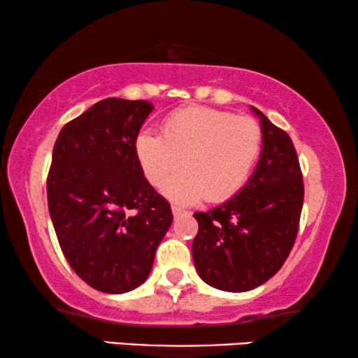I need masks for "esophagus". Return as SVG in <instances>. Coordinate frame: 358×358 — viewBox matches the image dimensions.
Here are the masks:
<instances>
[{"mask_svg":"<svg viewBox=\"0 0 358 358\" xmlns=\"http://www.w3.org/2000/svg\"><path fill=\"white\" fill-rule=\"evenodd\" d=\"M182 213H185L184 208L176 207V205H173V215H174V217H179V215H182Z\"/></svg>","mask_w":358,"mask_h":358,"instance_id":"1","label":"esophagus"}]
</instances>
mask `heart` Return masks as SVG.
Segmentation results:
<instances>
[{
  "mask_svg": "<svg viewBox=\"0 0 358 358\" xmlns=\"http://www.w3.org/2000/svg\"><path fill=\"white\" fill-rule=\"evenodd\" d=\"M261 148L262 130L256 120L212 107L176 110L163 122L161 135L143 130L135 140L140 168L156 187L183 158L185 169L163 189L180 203L231 199L248 182Z\"/></svg>",
  "mask_w": 358,
  "mask_h": 358,
  "instance_id": "1",
  "label": "heart"
}]
</instances>
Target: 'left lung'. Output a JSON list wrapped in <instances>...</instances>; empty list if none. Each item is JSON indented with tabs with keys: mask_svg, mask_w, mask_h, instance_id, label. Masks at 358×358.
<instances>
[{
	"mask_svg": "<svg viewBox=\"0 0 358 358\" xmlns=\"http://www.w3.org/2000/svg\"><path fill=\"white\" fill-rule=\"evenodd\" d=\"M261 158L248 184L220 207L194 213L192 257L200 278L223 292H249L280 271L296 239L303 176L293 141L256 107Z\"/></svg>",
	"mask_w": 358,
	"mask_h": 358,
	"instance_id": "8db88e82",
	"label": "left lung"
}]
</instances>
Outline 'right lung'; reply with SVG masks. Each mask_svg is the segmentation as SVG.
Segmentation results:
<instances>
[{
	"mask_svg": "<svg viewBox=\"0 0 358 358\" xmlns=\"http://www.w3.org/2000/svg\"><path fill=\"white\" fill-rule=\"evenodd\" d=\"M151 102H96L63 127L47 178L48 212L73 271L96 290L125 293L148 278L173 223L146 180L135 140Z\"/></svg>",
	"mask_w": 358,
	"mask_h": 358,
	"instance_id": "1",
	"label": "right lung"
}]
</instances>
